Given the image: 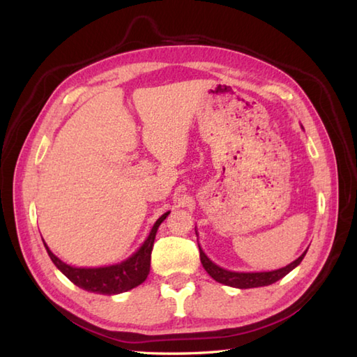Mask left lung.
I'll list each match as a JSON object with an SVG mask.
<instances>
[{"label":"left lung","mask_w":357,"mask_h":357,"mask_svg":"<svg viewBox=\"0 0 357 357\" xmlns=\"http://www.w3.org/2000/svg\"><path fill=\"white\" fill-rule=\"evenodd\" d=\"M305 253H307V250L298 257V259L293 261L291 264H288L287 267H282L279 270L259 271V273H239V271L225 270L222 267H219V265H216L215 262H211L207 257V255L204 253L202 248L199 247V257H201L202 267L206 268L208 275L213 278L216 282H221L224 285L234 287V288H255V287H265V285L275 284L276 280L282 279L293 268L298 267V265L302 262V259H304Z\"/></svg>","instance_id":"8db88e82"}]
</instances>
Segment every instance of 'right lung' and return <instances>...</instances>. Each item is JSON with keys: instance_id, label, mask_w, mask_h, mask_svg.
Returning a JSON list of instances; mask_svg holds the SVG:
<instances>
[{"instance_id": "obj_1", "label": "right lung", "mask_w": 357, "mask_h": 357, "mask_svg": "<svg viewBox=\"0 0 357 357\" xmlns=\"http://www.w3.org/2000/svg\"><path fill=\"white\" fill-rule=\"evenodd\" d=\"M170 211H167L158 219L155 225L151 227V231L144 241V244L138 248V252L133 253L128 259L109 265V267H98V268H81L72 267L63 262L50 252V248L44 242V247L47 250L52 262L56 265V268L63 273L66 278H69L72 282L82 288L86 291L100 293V294H118L132 290L138 287L147 279L150 271V259L151 250H153V242L158 231V227L161 225L164 219L169 216Z\"/></svg>"}]
</instances>
